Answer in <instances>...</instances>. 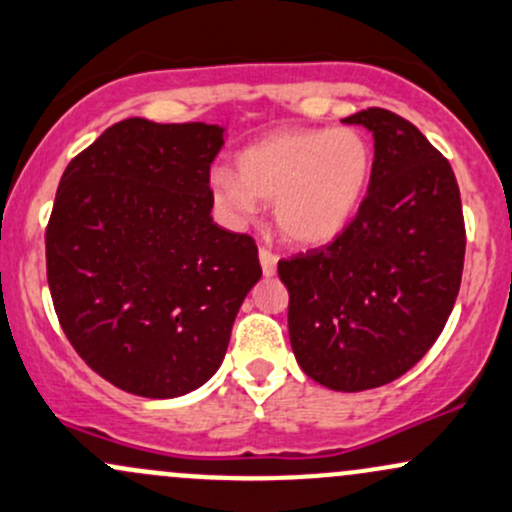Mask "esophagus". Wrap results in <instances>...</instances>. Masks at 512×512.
<instances>
[{"label": "esophagus", "mask_w": 512, "mask_h": 512, "mask_svg": "<svg viewBox=\"0 0 512 512\" xmlns=\"http://www.w3.org/2000/svg\"><path fill=\"white\" fill-rule=\"evenodd\" d=\"M258 258H261L263 276H276V268H278V256L273 254L271 249H261V251H258Z\"/></svg>", "instance_id": "obj_1"}]
</instances>
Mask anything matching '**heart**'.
Here are the masks:
<instances>
[{
  "label": "heart",
  "mask_w": 512,
  "mask_h": 512,
  "mask_svg": "<svg viewBox=\"0 0 512 512\" xmlns=\"http://www.w3.org/2000/svg\"><path fill=\"white\" fill-rule=\"evenodd\" d=\"M373 148L354 126L283 129L236 156V173L214 170L219 212L249 222L258 202H273L278 232L298 246H324L349 227L364 202Z\"/></svg>",
  "instance_id": "1"
}]
</instances>
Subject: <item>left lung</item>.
Instances as JSON below:
<instances>
[{
	"label": "left lung",
	"instance_id": "obj_1",
	"mask_svg": "<svg viewBox=\"0 0 512 512\" xmlns=\"http://www.w3.org/2000/svg\"><path fill=\"white\" fill-rule=\"evenodd\" d=\"M373 134L359 212L332 244L278 261L288 332L312 381L342 393L386 386L430 351L464 271L466 229L447 158L408 119L368 107Z\"/></svg>",
	"mask_w": 512,
	"mask_h": 512
}]
</instances>
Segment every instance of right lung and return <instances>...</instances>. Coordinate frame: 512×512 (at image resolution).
<instances>
[{
    "instance_id": "obj_1",
    "label": "right lung",
    "mask_w": 512,
    "mask_h": 512,
    "mask_svg": "<svg viewBox=\"0 0 512 512\" xmlns=\"http://www.w3.org/2000/svg\"><path fill=\"white\" fill-rule=\"evenodd\" d=\"M217 124L131 117L78 153L46 227L65 337L104 381L178 398L210 381L261 278L256 241L212 222Z\"/></svg>"
}]
</instances>
